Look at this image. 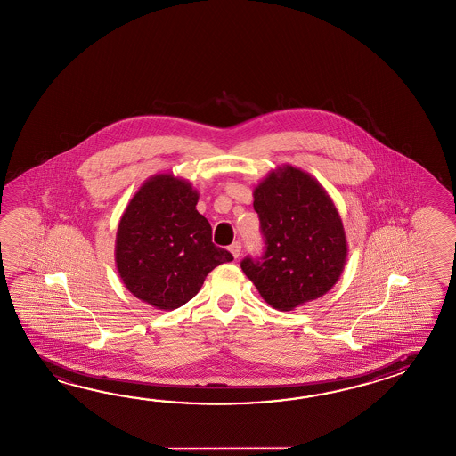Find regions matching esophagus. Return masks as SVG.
Segmentation results:
<instances>
[{"instance_id": "obj_1", "label": "esophagus", "mask_w": 456, "mask_h": 456, "mask_svg": "<svg viewBox=\"0 0 456 456\" xmlns=\"http://www.w3.org/2000/svg\"><path fill=\"white\" fill-rule=\"evenodd\" d=\"M230 253L233 255V257H240V255H241V243H240V241H234V243L230 246Z\"/></svg>"}]
</instances>
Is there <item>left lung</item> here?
<instances>
[{
	"label": "left lung",
	"instance_id": "8db88e82",
	"mask_svg": "<svg viewBox=\"0 0 456 456\" xmlns=\"http://www.w3.org/2000/svg\"><path fill=\"white\" fill-rule=\"evenodd\" d=\"M265 238L261 261L241 269L265 302L281 312L325 296L346 265L348 243L335 203L308 172L282 166L255 187Z\"/></svg>",
	"mask_w": 456,
	"mask_h": 456
}]
</instances>
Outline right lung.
Masks as SVG:
<instances>
[{
	"label": "right lung",
	"instance_id": "add662e5",
	"mask_svg": "<svg viewBox=\"0 0 456 456\" xmlns=\"http://www.w3.org/2000/svg\"><path fill=\"white\" fill-rule=\"evenodd\" d=\"M199 191L174 174L144 182L118 223L115 261L127 290L159 310L187 304L205 277L233 256L212 243V226L197 212Z\"/></svg>",
	"mask_w": 456,
	"mask_h": 456
}]
</instances>
